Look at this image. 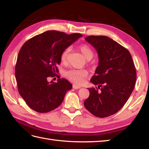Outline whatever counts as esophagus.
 Returning a JSON list of instances; mask_svg holds the SVG:
<instances>
[{"label":"esophagus","instance_id":"1","mask_svg":"<svg viewBox=\"0 0 149 149\" xmlns=\"http://www.w3.org/2000/svg\"><path fill=\"white\" fill-rule=\"evenodd\" d=\"M81 88V86H78V85H76V84L73 85V88H74V89H79V88Z\"/></svg>","mask_w":149,"mask_h":149}]
</instances>
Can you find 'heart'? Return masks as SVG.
<instances>
[{"instance_id": "b5f03b06", "label": "heart", "mask_w": 149, "mask_h": 149, "mask_svg": "<svg viewBox=\"0 0 149 149\" xmlns=\"http://www.w3.org/2000/svg\"><path fill=\"white\" fill-rule=\"evenodd\" d=\"M79 49L80 51L82 52V54H83V56L86 59L90 60L93 57L94 52L89 45H86V44H83V45H79ZM69 52V47L66 48L63 51L61 55V61L62 63H65L66 61ZM65 75L71 81L74 82V83L77 84H81L83 83L84 78L88 75V71L84 69H72L66 71L65 73Z\"/></svg>"}]
</instances>
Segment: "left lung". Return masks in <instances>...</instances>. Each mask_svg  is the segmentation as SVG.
<instances>
[{
	"mask_svg": "<svg viewBox=\"0 0 149 149\" xmlns=\"http://www.w3.org/2000/svg\"><path fill=\"white\" fill-rule=\"evenodd\" d=\"M85 40L98 53L99 65L89 88L90 95L84 100L86 109L95 116L105 118L117 113L132 93L136 72L130 52L118 43L106 36H90Z\"/></svg>",
	"mask_w": 149,
	"mask_h": 149,
	"instance_id": "1",
	"label": "left lung"
}]
</instances>
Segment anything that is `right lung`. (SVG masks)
Wrapping results in <instances>:
<instances>
[{"instance_id":"1","label":"right lung","mask_w":149,"mask_h":149,"mask_svg":"<svg viewBox=\"0 0 149 149\" xmlns=\"http://www.w3.org/2000/svg\"><path fill=\"white\" fill-rule=\"evenodd\" d=\"M83 35L47 31L27 40L19 51L15 66L18 90L30 108L47 113L61 105L72 84L65 79L47 81L58 73L61 55Z\"/></svg>"}]
</instances>
